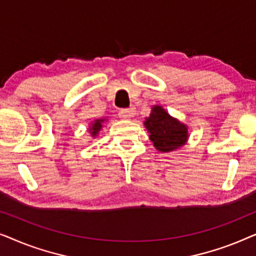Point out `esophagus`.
<instances>
[{
	"label": "esophagus",
	"mask_w": 256,
	"mask_h": 256,
	"mask_svg": "<svg viewBox=\"0 0 256 256\" xmlns=\"http://www.w3.org/2000/svg\"><path fill=\"white\" fill-rule=\"evenodd\" d=\"M135 114V110H132V108H124V110H121L120 112H118V115H120V118H130L134 116Z\"/></svg>",
	"instance_id": "obj_1"
}]
</instances>
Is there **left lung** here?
<instances>
[{
	"instance_id": "8db88e82",
	"label": "left lung",
	"mask_w": 256,
	"mask_h": 256,
	"mask_svg": "<svg viewBox=\"0 0 256 256\" xmlns=\"http://www.w3.org/2000/svg\"><path fill=\"white\" fill-rule=\"evenodd\" d=\"M144 124L150 132V140L160 152H172L183 146L188 140L186 126L171 118L160 106L152 108Z\"/></svg>"
}]
</instances>
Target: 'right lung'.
Segmentation results:
<instances>
[{
  "instance_id": "obj_1",
  "label": "right lung",
  "mask_w": 256,
  "mask_h": 256,
  "mask_svg": "<svg viewBox=\"0 0 256 256\" xmlns=\"http://www.w3.org/2000/svg\"><path fill=\"white\" fill-rule=\"evenodd\" d=\"M101 122H104L102 118H101V120H96L94 124H92L93 127H90V134H92L93 136H96L98 134V132L100 130V128L102 127V126H101Z\"/></svg>"
}]
</instances>
